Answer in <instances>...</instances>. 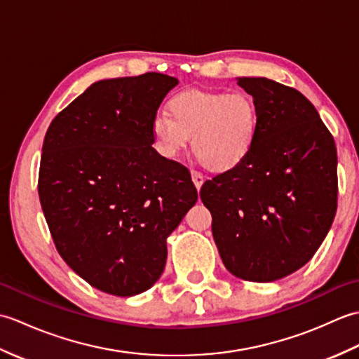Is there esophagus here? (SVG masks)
<instances>
[{
	"instance_id": "1",
	"label": "esophagus",
	"mask_w": 359,
	"mask_h": 359,
	"mask_svg": "<svg viewBox=\"0 0 359 359\" xmlns=\"http://www.w3.org/2000/svg\"><path fill=\"white\" fill-rule=\"evenodd\" d=\"M191 179H193V184L197 189H201L203 185V175L197 171H191Z\"/></svg>"
}]
</instances>
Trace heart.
<instances>
[{
	"instance_id": "heart-1",
	"label": "heart",
	"mask_w": 359,
	"mask_h": 359,
	"mask_svg": "<svg viewBox=\"0 0 359 359\" xmlns=\"http://www.w3.org/2000/svg\"><path fill=\"white\" fill-rule=\"evenodd\" d=\"M168 108L170 116L158 112L151 123L152 142L165 158L177 157L193 137L201 162L211 171L226 172L253 149L259 112L248 94L191 89L174 95Z\"/></svg>"
}]
</instances>
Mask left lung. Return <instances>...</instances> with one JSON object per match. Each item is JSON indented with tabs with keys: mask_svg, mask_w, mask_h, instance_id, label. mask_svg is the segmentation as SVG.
I'll use <instances>...</instances> for the list:
<instances>
[{
	"mask_svg": "<svg viewBox=\"0 0 359 359\" xmlns=\"http://www.w3.org/2000/svg\"><path fill=\"white\" fill-rule=\"evenodd\" d=\"M236 80L257 106L256 140L238 168L205 182L201 199L226 270L273 282L306 265L330 230L337 147L299 90L265 77Z\"/></svg>",
	"mask_w": 359,
	"mask_h": 359,
	"instance_id": "1",
	"label": "left lung"
}]
</instances>
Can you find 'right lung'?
Listing matches in <instances>:
<instances>
[{
  "instance_id": "right-lung-1",
  "label": "right lung",
  "mask_w": 359,
  "mask_h": 359,
  "mask_svg": "<svg viewBox=\"0 0 359 359\" xmlns=\"http://www.w3.org/2000/svg\"><path fill=\"white\" fill-rule=\"evenodd\" d=\"M179 80L148 72L100 80L52 120L38 196L65 262L114 296L162 276L166 239L197 202L185 166L152 148L151 123Z\"/></svg>"
}]
</instances>
